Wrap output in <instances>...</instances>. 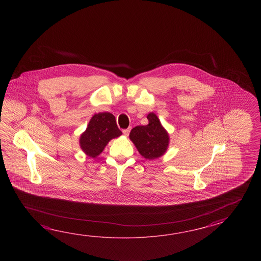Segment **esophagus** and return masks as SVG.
<instances>
[{
	"mask_svg": "<svg viewBox=\"0 0 261 261\" xmlns=\"http://www.w3.org/2000/svg\"><path fill=\"white\" fill-rule=\"evenodd\" d=\"M129 132H130V128L123 129V134H124L125 136H128V134H129Z\"/></svg>",
	"mask_w": 261,
	"mask_h": 261,
	"instance_id": "1",
	"label": "esophagus"
}]
</instances>
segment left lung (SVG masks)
<instances>
[{"label":"left lung","instance_id":"8db88e82","mask_svg":"<svg viewBox=\"0 0 261 261\" xmlns=\"http://www.w3.org/2000/svg\"><path fill=\"white\" fill-rule=\"evenodd\" d=\"M147 119V125L136 126L132 129L129 139L144 159L152 161L165 154L170 138L154 113L148 114Z\"/></svg>","mask_w":261,"mask_h":261}]
</instances>
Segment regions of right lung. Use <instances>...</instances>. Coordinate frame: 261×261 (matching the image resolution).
<instances>
[{
	"mask_svg": "<svg viewBox=\"0 0 261 261\" xmlns=\"http://www.w3.org/2000/svg\"><path fill=\"white\" fill-rule=\"evenodd\" d=\"M121 134L114 115L107 112L99 113L91 117L88 128L80 136L79 144L86 155L96 158L103 151L110 140Z\"/></svg>",
	"mask_w": 261,
	"mask_h": 261,
	"instance_id": "1",
	"label": "right lung"
}]
</instances>
